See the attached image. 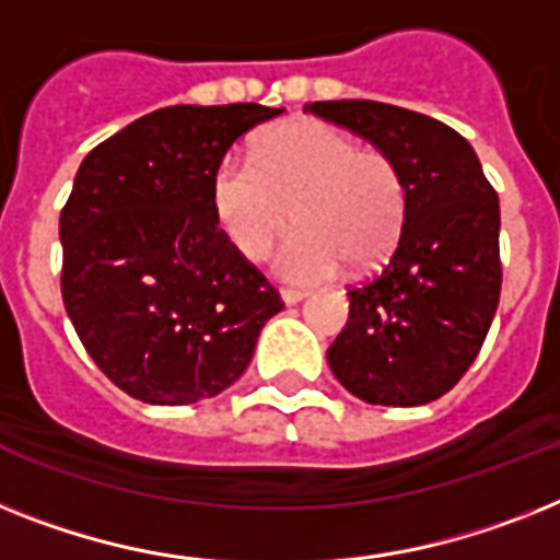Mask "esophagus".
Instances as JSON below:
<instances>
[{
    "instance_id": "obj_1",
    "label": "esophagus",
    "mask_w": 560,
    "mask_h": 560,
    "mask_svg": "<svg viewBox=\"0 0 560 560\" xmlns=\"http://www.w3.org/2000/svg\"><path fill=\"white\" fill-rule=\"evenodd\" d=\"M280 300H283L285 306H294L300 300H306V291H298V289H280Z\"/></svg>"
}]
</instances>
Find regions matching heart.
Returning <instances> with one entry per match:
<instances>
[{
  "label": "heart",
  "mask_w": 560,
  "mask_h": 560,
  "mask_svg": "<svg viewBox=\"0 0 560 560\" xmlns=\"http://www.w3.org/2000/svg\"><path fill=\"white\" fill-rule=\"evenodd\" d=\"M406 177L386 151L320 119H298L262 133L254 163L229 154L211 177V208L229 243L260 260L289 225L271 271L294 285L331 280L349 262L372 269L404 231Z\"/></svg>",
  "instance_id": "1"
}]
</instances>
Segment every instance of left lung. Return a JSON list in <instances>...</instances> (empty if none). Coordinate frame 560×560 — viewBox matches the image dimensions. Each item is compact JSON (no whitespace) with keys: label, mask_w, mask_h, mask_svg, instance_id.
I'll return each instance as SVG.
<instances>
[{"label":"left lung","mask_w":560,"mask_h":560,"mask_svg":"<svg viewBox=\"0 0 560 560\" xmlns=\"http://www.w3.org/2000/svg\"><path fill=\"white\" fill-rule=\"evenodd\" d=\"M400 165L409 191L389 262L349 291V323L329 346L343 389L374 406H420L478 358L501 298V206L475 148L450 125L372 100L308 103Z\"/></svg>","instance_id":"left-lung-1"}]
</instances>
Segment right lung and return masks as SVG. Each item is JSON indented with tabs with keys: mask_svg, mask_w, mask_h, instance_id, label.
<instances>
[{
	"mask_svg": "<svg viewBox=\"0 0 560 560\" xmlns=\"http://www.w3.org/2000/svg\"><path fill=\"white\" fill-rule=\"evenodd\" d=\"M257 103L174 105L82 160L59 217L62 300L94 363L151 406L220 395L246 372L277 291L217 229L211 177Z\"/></svg>",
	"mask_w": 560,
	"mask_h": 560,
	"instance_id": "add662e5",
	"label": "right lung"
}]
</instances>
